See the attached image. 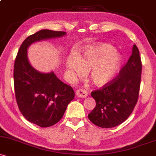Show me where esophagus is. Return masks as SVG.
<instances>
[{
	"instance_id": "obj_1",
	"label": "esophagus",
	"mask_w": 156,
	"mask_h": 156,
	"mask_svg": "<svg viewBox=\"0 0 156 156\" xmlns=\"http://www.w3.org/2000/svg\"><path fill=\"white\" fill-rule=\"evenodd\" d=\"M75 93H76V96H78V97L82 98V99L86 98L87 96V94H88L87 91H86L85 90H83V89L78 90H76V92H75Z\"/></svg>"
}]
</instances>
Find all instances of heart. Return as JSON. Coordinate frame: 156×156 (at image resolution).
<instances>
[{"label":"heart","mask_w":156,"mask_h":156,"mask_svg":"<svg viewBox=\"0 0 156 156\" xmlns=\"http://www.w3.org/2000/svg\"><path fill=\"white\" fill-rule=\"evenodd\" d=\"M122 63V58L112 45L106 43L87 47L78 57L72 55L66 66L75 76L82 77L89 71V77L96 86H103L116 76Z\"/></svg>","instance_id":"heart-1"}]
</instances>
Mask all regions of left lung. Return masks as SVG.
Returning a JSON list of instances; mask_svg holds the SVG:
<instances>
[{
    "label": "left lung",
    "instance_id": "8db88e82",
    "mask_svg": "<svg viewBox=\"0 0 156 156\" xmlns=\"http://www.w3.org/2000/svg\"><path fill=\"white\" fill-rule=\"evenodd\" d=\"M141 71L140 53L134 45L132 55L119 75L91 93L96 105L88 118L93 124L101 128H113L127 119L138 99Z\"/></svg>",
    "mask_w": 156,
    "mask_h": 156
}]
</instances>
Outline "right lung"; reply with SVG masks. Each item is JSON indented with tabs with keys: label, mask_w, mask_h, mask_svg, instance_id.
I'll list each match as a JSON object with an SVG mask.
<instances>
[{
	"label": "right lung",
	"mask_w": 156,
	"mask_h": 156,
	"mask_svg": "<svg viewBox=\"0 0 156 156\" xmlns=\"http://www.w3.org/2000/svg\"><path fill=\"white\" fill-rule=\"evenodd\" d=\"M64 35L63 31L45 29L29 36L21 45L15 60L13 77L18 106L27 120L40 127H49L61 119L75 92L53 72L36 70L29 63L27 48L35 42Z\"/></svg>",
	"instance_id": "obj_1"
}]
</instances>
